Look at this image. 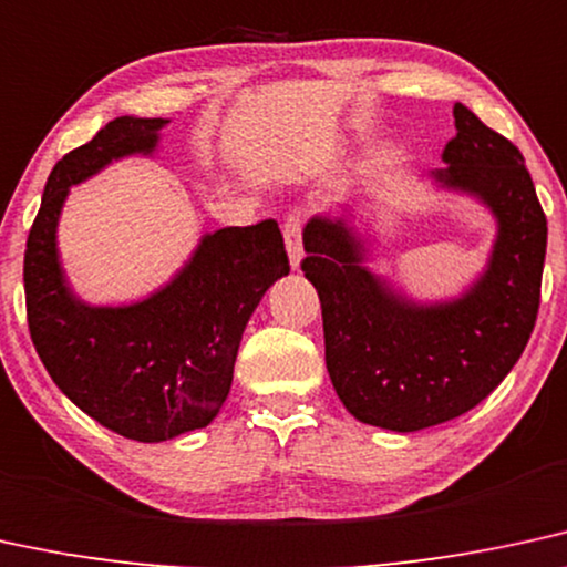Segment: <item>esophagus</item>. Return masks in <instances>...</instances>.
<instances>
[{
  "mask_svg": "<svg viewBox=\"0 0 567 567\" xmlns=\"http://www.w3.org/2000/svg\"><path fill=\"white\" fill-rule=\"evenodd\" d=\"M300 233H303V219H300L298 214H290V217L282 221V235H285V246H288L292 269H298L300 256H303V240H300Z\"/></svg>",
  "mask_w": 567,
  "mask_h": 567,
  "instance_id": "obj_1",
  "label": "esophagus"
}]
</instances>
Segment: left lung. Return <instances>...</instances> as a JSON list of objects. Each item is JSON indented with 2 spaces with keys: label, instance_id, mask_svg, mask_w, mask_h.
<instances>
[{
  "label": "left lung",
  "instance_id": "obj_1",
  "mask_svg": "<svg viewBox=\"0 0 567 567\" xmlns=\"http://www.w3.org/2000/svg\"><path fill=\"white\" fill-rule=\"evenodd\" d=\"M457 135L436 181L476 193L499 221L486 275L453 303L413 306L361 267L340 219H311L300 269L321 300L327 371L358 421L419 432L468 413L507 377L534 332L547 217L518 146L455 104Z\"/></svg>",
  "mask_w": 567,
  "mask_h": 567
}]
</instances>
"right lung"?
Instances as JSON below:
<instances>
[{
    "mask_svg": "<svg viewBox=\"0 0 567 567\" xmlns=\"http://www.w3.org/2000/svg\"><path fill=\"white\" fill-rule=\"evenodd\" d=\"M167 120L117 117L54 164L25 243L31 340L54 384L93 421L138 442L206 426L233 384L250 313L290 271L275 219L206 235L175 282L125 308H91L64 285L56 219L70 185L106 162L148 154Z\"/></svg>",
    "mask_w": 567,
    "mask_h": 567,
    "instance_id": "obj_1",
    "label": "right lung"
}]
</instances>
